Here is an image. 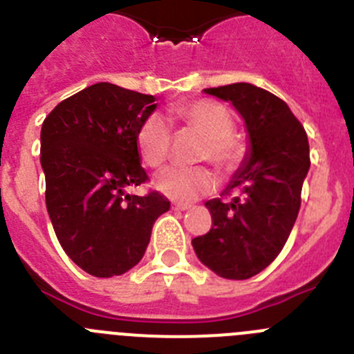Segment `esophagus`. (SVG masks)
Here are the masks:
<instances>
[{"label":"esophagus","mask_w":354,"mask_h":354,"mask_svg":"<svg viewBox=\"0 0 354 354\" xmlns=\"http://www.w3.org/2000/svg\"><path fill=\"white\" fill-rule=\"evenodd\" d=\"M171 209H174V211H187V209H192V205L189 204H174L171 205Z\"/></svg>","instance_id":"34e87169"}]
</instances>
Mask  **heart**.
I'll return each mask as SVG.
<instances>
[{
  "mask_svg": "<svg viewBox=\"0 0 354 354\" xmlns=\"http://www.w3.org/2000/svg\"><path fill=\"white\" fill-rule=\"evenodd\" d=\"M175 115L205 136L202 158L211 159L221 170H232L245 158V143L234 134V117L223 104L198 101L175 109ZM171 129L167 117L152 113L136 131L140 158L152 168L161 167L170 154ZM218 177L207 167H170L156 177V187L165 196L177 202H193L214 192Z\"/></svg>",
  "mask_w": 354,
  "mask_h": 354,
  "instance_id": "obj_1",
  "label": "heart"
}]
</instances>
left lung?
I'll return each instance as SVG.
<instances>
[{"mask_svg":"<svg viewBox=\"0 0 354 354\" xmlns=\"http://www.w3.org/2000/svg\"><path fill=\"white\" fill-rule=\"evenodd\" d=\"M205 93L227 101L245 120L248 149L225 193L230 202H205L212 227L192 241L196 257L218 277L246 280L282 252L298 218L310 152L303 126L289 106L252 83H234Z\"/></svg>","mask_w":354,"mask_h":354,"instance_id":"left-lung-1","label":"left lung"}]
</instances>
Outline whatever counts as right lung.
Returning <instances> with one entry per match:
<instances>
[{"instance_id": "add662e5", "label": "right lung", "mask_w": 354, "mask_h": 354, "mask_svg": "<svg viewBox=\"0 0 354 354\" xmlns=\"http://www.w3.org/2000/svg\"><path fill=\"white\" fill-rule=\"evenodd\" d=\"M156 97L95 83L62 101L40 131L46 205L56 237L74 264L99 278L142 261L152 225L170 202L145 183L136 131L154 113Z\"/></svg>"}]
</instances>
